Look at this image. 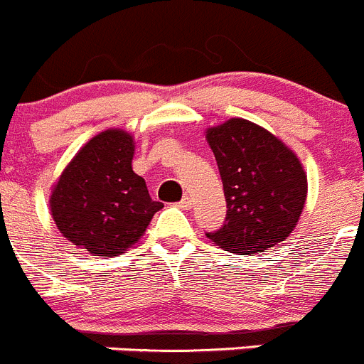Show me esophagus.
<instances>
[{
  "instance_id": "1",
  "label": "esophagus",
  "mask_w": 364,
  "mask_h": 364,
  "mask_svg": "<svg viewBox=\"0 0 364 364\" xmlns=\"http://www.w3.org/2000/svg\"><path fill=\"white\" fill-rule=\"evenodd\" d=\"M178 206H179V208H183V210H190V208H192V199L186 196V198H183L181 201L178 203Z\"/></svg>"
}]
</instances>
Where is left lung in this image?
<instances>
[{
    "label": "left lung",
    "instance_id": "obj_1",
    "mask_svg": "<svg viewBox=\"0 0 364 364\" xmlns=\"http://www.w3.org/2000/svg\"><path fill=\"white\" fill-rule=\"evenodd\" d=\"M226 198V220L206 233L235 255L262 253L289 237L307 199V174L277 136L244 118L206 131Z\"/></svg>",
    "mask_w": 364,
    "mask_h": 364
}]
</instances>
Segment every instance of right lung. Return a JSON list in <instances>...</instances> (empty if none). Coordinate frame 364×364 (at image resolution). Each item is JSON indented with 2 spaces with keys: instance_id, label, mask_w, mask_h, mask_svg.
<instances>
[{
  "instance_id": "obj_1",
  "label": "right lung",
  "mask_w": 364,
  "mask_h": 364,
  "mask_svg": "<svg viewBox=\"0 0 364 364\" xmlns=\"http://www.w3.org/2000/svg\"><path fill=\"white\" fill-rule=\"evenodd\" d=\"M132 156L134 138L107 129L75 154L53 185L50 212L63 237L77 247L118 257L141 239L163 208L132 171Z\"/></svg>"
}]
</instances>
